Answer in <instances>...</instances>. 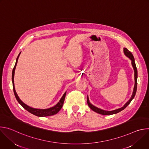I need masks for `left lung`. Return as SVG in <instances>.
I'll use <instances>...</instances> for the list:
<instances>
[{
	"label": "left lung",
	"instance_id": "obj_1",
	"mask_svg": "<svg viewBox=\"0 0 149 149\" xmlns=\"http://www.w3.org/2000/svg\"><path fill=\"white\" fill-rule=\"evenodd\" d=\"M124 54L127 56L129 57L131 60H132V65L133 67V68H134V78H135V85H134V90H133V94H132V96L131 97V98L129 100V101H127L125 104L123 106V107L121 108H120L118 109H117V110H113V111H105V110H102L101 109H100L96 107H95V106H94L93 105H92L90 101H89V99H88V97H87V104L88 105V106L90 107V108L93 110L94 111L97 113H99L100 114H102V115H111V114H116V113H118L119 112H120L121 111L123 110L125 108L127 107V106L128 105L130 102L131 101H132V100L134 98L135 95H136V91H137V67H136V63H135V61H134V56L133 55V54H132V52L130 51H129L128 49H127V48H124Z\"/></svg>",
	"mask_w": 149,
	"mask_h": 149
}]
</instances>
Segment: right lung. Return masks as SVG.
I'll use <instances>...</instances> for the list:
<instances>
[{"mask_svg":"<svg viewBox=\"0 0 149 149\" xmlns=\"http://www.w3.org/2000/svg\"><path fill=\"white\" fill-rule=\"evenodd\" d=\"M20 52L19 53V55L17 56V58H16V63L15 65V67L13 69L12 71V84H13V92H14V94L15 95V97L17 100V101H18V102L22 106V107L28 111H29V113H31V114L35 115L36 116L38 117H46V116H52L54 114H56V113H58L59 110L61 109V108L62 107V105L63 104V102H64V100L65 98V95H66V92L63 94V96L62 97V98H61V100H59V101L55 105L54 107L49 108V109H33L32 107H30L29 106L27 105L26 104H25V103H24L22 101H21L19 97L17 96L15 89V86H14V74H15V68L17 64V60H18V58L19 56Z\"/></svg>","mask_w":149,"mask_h":149,"instance_id":"right-lung-1","label":"right lung"}]
</instances>
